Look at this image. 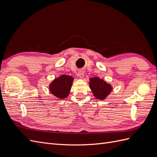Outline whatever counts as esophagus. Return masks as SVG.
Listing matches in <instances>:
<instances>
[{
  "mask_svg": "<svg viewBox=\"0 0 157 157\" xmlns=\"http://www.w3.org/2000/svg\"><path fill=\"white\" fill-rule=\"evenodd\" d=\"M78 75L80 78H82L84 75V72L83 70H80L78 72Z\"/></svg>",
  "mask_w": 157,
  "mask_h": 157,
  "instance_id": "34e87169",
  "label": "esophagus"
}]
</instances>
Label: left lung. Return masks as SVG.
I'll return each instance as SVG.
<instances>
[{
    "label": "left lung",
    "mask_w": 157,
    "mask_h": 157,
    "mask_svg": "<svg viewBox=\"0 0 157 157\" xmlns=\"http://www.w3.org/2000/svg\"><path fill=\"white\" fill-rule=\"evenodd\" d=\"M89 86L94 94V97L100 100L105 99L113 90L111 84L99 77L90 78Z\"/></svg>",
    "instance_id": "1"
}]
</instances>
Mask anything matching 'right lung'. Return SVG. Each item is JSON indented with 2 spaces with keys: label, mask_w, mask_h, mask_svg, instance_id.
<instances>
[{
  "label": "right lung",
  "mask_w": 157,
  "mask_h": 157,
  "mask_svg": "<svg viewBox=\"0 0 157 157\" xmlns=\"http://www.w3.org/2000/svg\"><path fill=\"white\" fill-rule=\"evenodd\" d=\"M73 79L71 76L61 75L50 84L49 90L50 92L58 99H63L67 98L72 86Z\"/></svg>",
  "instance_id": "1"
}]
</instances>
